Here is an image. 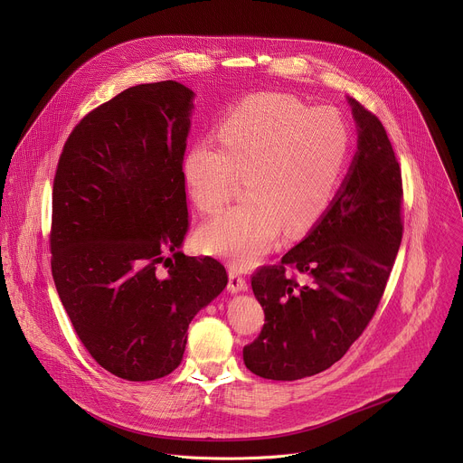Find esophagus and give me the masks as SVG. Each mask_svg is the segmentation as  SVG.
<instances>
[{
	"instance_id": "1",
	"label": "esophagus",
	"mask_w": 463,
	"mask_h": 463,
	"mask_svg": "<svg viewBox=\"0 0 463 463\" xmlns=\"http://www.w3.org/2000/svg\"><path fill=\"white\" fill-rule=\"evenodd\" d=\"M227 289L231 293L245 291L247 289V280L236 269H229V286H227Z\"/></svg>"
}]
</instances>
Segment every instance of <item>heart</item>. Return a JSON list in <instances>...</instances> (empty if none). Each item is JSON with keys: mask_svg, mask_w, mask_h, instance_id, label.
<instances>
[{"mask_svg": "<svg viewBox=\"0 0 463 463\" xmlns=\"http://www.w3.org/2000/svg\"><path fill=\"white\" fill-rule=\"evenodd\" d=\"M216 145L195 141L181 174L194 205L214 214L231 200L240 177L249 202L232 207L200 231L202 247L247 269L266 254L280 231L311 229L334 200L350 136L332 108H309L282 93L240 100L218 126Z\"/></svg>", "mask_w": 463, "mask_h": 463, "instance_id": "heart-1", "label": "heart"}]
</instances>
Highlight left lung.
Segmentation results:
<instances>
[{
	"instance_id": "8db88e82",
	"label": "left lung",
	"mask_w": 463,
	"mask_h": 463,
	"mask_svg": "<svg viewBox=\"0 0 463 463\" xmlns=\"http://www.w3.org/2000/svg\"><path fill=\"white\" fill-rule=\"evenodd\" d=\"M348 102L357 154L335 200L280 263L250 279L266 324L243 348V363L263 379L295 381L335 364L372 320L402 245L400 163L381 120L355 99Z\"/></svg>"
}]
</instances>
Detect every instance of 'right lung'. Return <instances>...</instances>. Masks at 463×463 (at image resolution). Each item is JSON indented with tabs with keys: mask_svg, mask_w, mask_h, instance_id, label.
Instances as JSON below:
<instances>
[{
	"mask_svg": "<svg viewBox=\"0 0 463 463\" xmlns=\"http://www.w3.org/2000/svg\"><path fill=\"white\" fill-rule=\"evenodd\" d=\"M192 99L174 80L124 90L75 126L54 174L58 297L90 355L128 381L174 372L190 320L229 280L218 260L179 250Z\"/></svg>",
	"mask_w": 463,
	"mask_h": 463,
	"instance_id": "add662e5",
	"label": "right lung"
}]
</instances>
